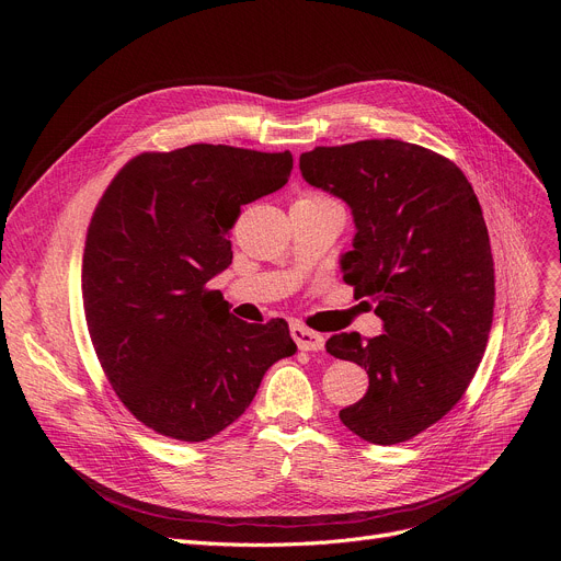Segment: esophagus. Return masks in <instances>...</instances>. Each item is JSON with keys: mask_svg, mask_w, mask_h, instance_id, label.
Listing matches in <instances>:
<instances>
[{"mask_svg": "<svg viewBox=\"0 0 561 561\" xmlns=\"http://www.w3.org/2000/svg\"><path fill=\"white\" fill-rule=\"evenodd\" d=\"M290 336H293V341L298 343V347L305 350V352H318V350H322V345H325V339H322L318 332L300 325V322L290 325Z\"/></svg>", "mask_w": 561, "mask_h": 561, "instance_id": "obj_1", "label": "esophagus"}]
</instances>
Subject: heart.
Listing matches in <instances>:
<instances>
[{
    "mask_svg": "<svg viewBox=\"0 0 561 561\" xmlns=\"http://www.w3.org/2000/svg\"><path fill=\"white\" fill-rule=\"evenodd\" d=\"M302 199H330V197H325V195H307Z\"/></svg>",
    "mask_w": 561,
    "mask_h": 561,
    "instance_id": "heart-1",
    "label": "heart"
}]
</instances>
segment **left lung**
Listing matches in <instances>:
<instances>
[{"label": "left lung", "instance_id": "left-lung-1", "mask_svg": "<svg viewBox=\"0 0 561 561\" xmlns=\"http://www.w3.org/2000/svg\"><path fill=\"white\" fill-rule=\"evenodd\" d=\"M300 170L352 209L343 282L385 320L375 339L325 343L368 373L366 396L339 419L368 444H402L448 414L484 357L495 277L482 206L450 159L393 138L316 147Z\"/></svg>", "mask_w": 561, "mask_h": 561}]
</instances>
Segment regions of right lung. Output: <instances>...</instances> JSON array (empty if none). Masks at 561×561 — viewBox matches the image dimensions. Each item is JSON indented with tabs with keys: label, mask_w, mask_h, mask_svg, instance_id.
Returning a JSON list of instances; mask_svg holds the SVG:
<instances>
[{
	"label": "right lung",
	"mask_w": 561,
	"mask_h": 561,
	"mask_svg": "<svg viewBox=\"0 0 561 561\" xmlns=\"http://www.w3.org/2000/svg\"><path fill=\"white\" fill-rule=\"evenodd\" d=\"M290 168V152L231 145L142 152L95 206L81 265L88 334L115 396L161 436H216L265 370L296 355L286 320L250 325L206 286L231 263L241 206L279 191Z\"/></svg>",
	"instance_id": "obj_1"
}]
</instances>
